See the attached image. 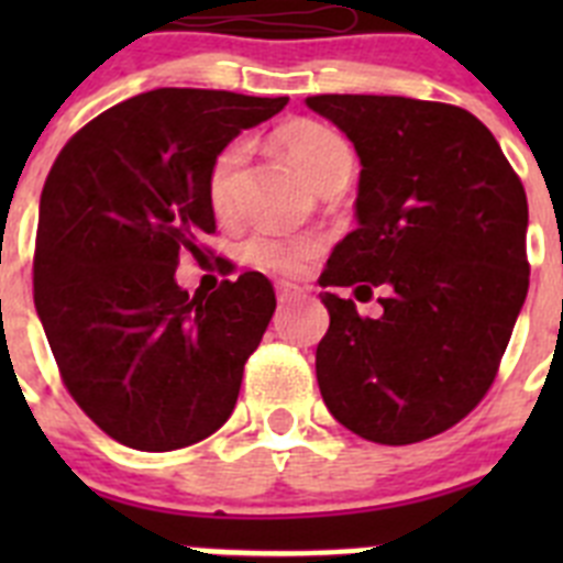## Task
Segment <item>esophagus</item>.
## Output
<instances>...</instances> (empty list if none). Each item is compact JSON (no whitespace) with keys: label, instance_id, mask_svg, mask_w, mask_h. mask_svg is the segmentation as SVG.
Masks as SVG:
<instances>
[{"label":"esophagus","instance_id":"esophagus-1","mask_svg":"<svg viewBox=\"0 0 563 563\" xmlns=\"http://www.w3.org/2000/svg\"><path fill=\"white\" fill-rule=\"evenodd\" d=\"M276 296H278V301H292V298L307 296V290H305V287L292 285V282H278Z\"/></svg>","mask_w":563,"mask_h":563}]
</instances>
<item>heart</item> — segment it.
Here are the masks:
<instances>
[{
    "label": "heart",
    "mask_w": 563,
    "mask_h": 563,
    "mask_svg": "<svg viewBox=\"0 0 563 563\" xmlns=\"http://www.w3.org/2000/svg\"><path fill=\"white\" fill-rule=\"evenodd\" d=\"M278 154L301 174V180L321 191L330 183H346L355 168L352 146L343 141L335 129L316 121L285 123L273 134ZM242 143H231L225 152L213 161L208 174V202L220 217L231 211V183L233 172L242 163ZM321 247V239L310 233H282L256 231L242 247L247 265L271 273H296L310 262Z\"/></svg>",
    "instance_id": "1"
}]
</instances>
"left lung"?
Instances as JSON below:
<instances>
[{
	"instance_id": "left-lung-1",
	"label": "left lung",
	"mask_w": 563,
	"mask_h": 563,
	"mask_svg": "<svg viewBox=\"0 0 563 563\" xmlns=\"http://www.w3.org/2000/svg\"><path fill=\"white\" fill-rule=\"evenodd\" d=\"M361 157L357 228L321 287H355L383 316L321 292L316 350L327 409L357 437L409 445L456 426L494 383L530 285L525 186L490 129L451 103L312 96Z\"/></svg>"
}]
</instances>
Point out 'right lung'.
Masks as SVG:
<instances>
[{"label":"right lung","instance_id":"1","mask_svg":"<svg viewBox=\"0 0 563 563\" xmlns=\"http://www.w3.org/2000/svg\"><path fill=\"white\" fill-rule=\"evenodd\" d=\"M287 98L163 87L98 114L62 148L38 202L33 298L64 386L137 451L211 437L236 406L276 292L262 273L188 296L174 271L213 233L208 174Z\"/></svg>","mask_w":563,"mask_h":563}]
</instances>
